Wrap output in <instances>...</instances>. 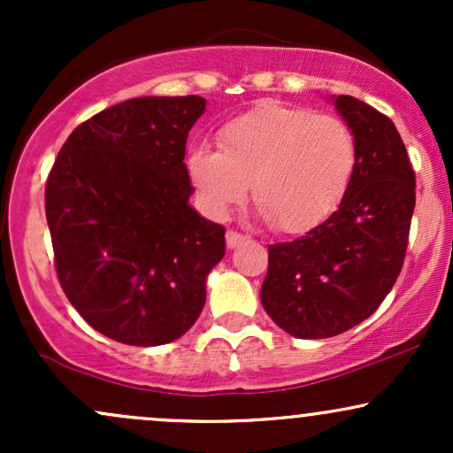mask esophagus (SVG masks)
<instances>
[{
	"mask_svg": "<svg viewBox=\"0 0 453 453\" xmlns=\"http://www.w3.org/2000/svg\"><path fill=\"white\" fill-rule=\"evenodd\" d=\"M242 242H244L242 234H238V232H234V230H227V234H226V244H227V249L241 247Z\"/></svg>",
	"mask_w": 453,
	"mask_h": 453,
	"instance_id": "34e87169",
	"label": "esophagus"
}]
</instances>
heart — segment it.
Here are the masks:
<instances>
[{"instance_id":"heart-1","label":"heart","mask_w":453,"mask_h":453,"mask_svg":"<svg viewBox=\"0 0 453 453\" xmlns=\"http://www.w3.org/2000/svg\"><path fill=\"white\" fill-rule=\"evenodd\" d=\"M185 165L212 217L242 204L253 185V202L274 230L304 234L339 209L356 142L336 117L266 102L221 127L219 150L191 149Z\"/></svg>"}]
</instances>
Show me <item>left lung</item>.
<instances>
[{"label": "left lung", "instance_id": "obj_1", "mask_svg": "<svg viewBox=\"0 0 453 453\" xmlns=\"http://www.w3.org/2000/svg\"><path fill=\"white\" fill-rule=\"evenodd\" d=\"M356 142L339 209L304 236L268 247L262 306L296 339L368 319L396 283L415 209V173L396 126L351 96L330 97Z\"/></svg>", "mask_w": 453, "mask_h": 453}]
</instances>
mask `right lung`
<instances>
[{
    "instance_id": "add662e5",
    "label": "right lung",
    "mask_w": 453,
    "mask_h": 453,
    "mask_svg": "<svg viewBox=\"0 0 453 453\" xmlns=\"http://www.w3.org/2000/svg\"><path fill=\"white\" fill-rule=\"evenodd\" d=\"M206 100L134 97L78 126L46 183L55 268L72 306L123 345L185 334L226 256V230L189 204V129Z\"/></svg>"
}]
</instances>
